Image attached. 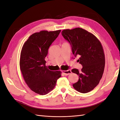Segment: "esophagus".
<instances>
[{
  "label": "esophagus",
  "instance_id": "34e87169",
  "mask_svg": "<svg viewBox=\"0 0 120 120\" xmlns=\"http://www.w3.org/2000/svg\"><path fill=\"white\" fill-rule=\"evenodd\" d=\"M63 74L65 75H68L70 73H71V71L70 70H63L62 71Z\"/></svg>",
  "mask_w": 120,
  "mask_h": 120
}]
</instances>
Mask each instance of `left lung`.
Listing matches in <instances>:
<instances>
[{"label":"left lung","instance_id":"obj_1","mask_svg":"<svg viewBox=\"0 0 120 120\" xmlns=\"http://www.w3.org/2000/svg\"><path fill=\"white\" fill-rule=\"evenodd\" d=\"M61 33L71 45L74 56L79 57L77 61L82 66L81 71L71 70L79 76L73 87L80 93H88L97 86L103 75L105 56L102 46L93 34L81 28L64 29Z\"/></svg>","mask_w":120,"mask_h":120}]
</instances>
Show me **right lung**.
I'll return each mask as SVG.
<instances>
[{"mask_svg":"<svg viewBox=\"0 0 120 120\" xmlns=\"http://www.w3.org/2000/svg\"><path fill=\"white\" fill-rule=\"evenodd\" d=\"M61 30H43L32 34L24 43L20 55V67L23 78L31 90L39 95L48 94L55 88L60 71H53L45 65L48 49Z\"/></svg>","mask_w":120,"mask_h":120,"instance_id":"obj_1","label":"right lung"}]
</instances>
